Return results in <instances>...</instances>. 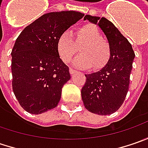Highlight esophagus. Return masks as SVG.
<instances>
[{
  "mask_svg": "<svg viewBox=\"0 0 148 148\" xmlns=\"http://www.w3.org/2000/svg\"><path fill=\"white\" fill-rule=\"evenodd\" d=\"M69 71H70V74H71V75H73V74H75V73H77V72L76 70H74V69H72V68H70Z\"/></svg>",
  "mask_w": 148,
  "mask_h": 148,
  "instance_id": "34e87169",
  "label": "esophagus"
}]
</instances>
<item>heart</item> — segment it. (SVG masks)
<instances>
[{
	"label": "heart",
	"mask_w": 148,
	"mask_h": 148,
	"mask_svg": "<svg viewBox=\"0 0 148 148\" xmlns=\"http://www.w3.org/2000/svg\"><path fill=\"white\" fill-rule=\"evenodd\" d=\"M81 49L79 55L73 62V65L80 68L95 69L105 65L110 58V46L101 38L100 32L94 25H85L76 32L75 39L71 32L62 33L57 41V50L60 58L65 63L69 62Z\"/></svg>",
	"instance_id": "heart-1"
}]
</instances>
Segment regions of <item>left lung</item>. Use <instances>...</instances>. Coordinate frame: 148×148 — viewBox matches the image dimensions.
<instances>
[{
  "instance_id": "left-lung-1",
  "label": "left lung",
  "mask_w": 148,
  "mask_h": 148,
  "mask_svg": "<svg viewBox=\"0 0 148 148\" xmlns=\"http://www.w3.org/2000/svg\"><path fill=\"white\" fill-rule=\"evenodd\" d=\"M86 20L104 32L110 53L105 66L98 71L86 74L82 99L88 111L108 115L118 110L125 99L135 53L131 43L110 20L90 14L85 15Z\"/></svg>"
}]
</instances>
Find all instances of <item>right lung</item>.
<instances>
[{"instance_id": "add662e5", "label": "right lung", "mask_w": 148, "mask_h": 148, "mask_svg": "<svg viewBox=\"0 0 148 148\" xmlns=\"http://www.w3.org/2000/svg\"><path fill=\"white\" fill-rule=\"evenodd\" d=\"M83 16L75 10L48 13L27 26L16 38L11 52L12 87L27 112L39 114L58 105L62 88L71 75L58 53L57 41Z\"/></svg>"}]
</instances>
